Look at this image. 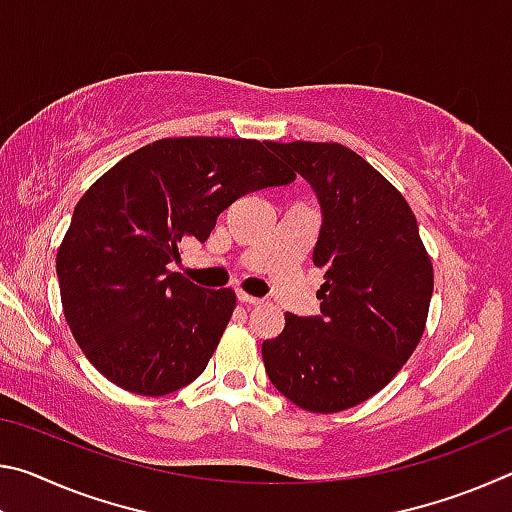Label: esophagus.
Masks as SVG:
<instances>
[{"instance_id":"esophagus-1","label":"esophagus","mask_w":512,"mask_h":512,"mask_svg":"<svg viewBox=\"0 0 512 512\" xmlns=\"http://www.w3.org/2000/svg\"><path fill=\"white\" fill-rule=\"evenodd\" d=\"M237 298L244 302V305H262V298H255V296H250V293H244V291H237Z\"/></svg>"}]
</instances>
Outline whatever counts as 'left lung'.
Here are the masks:
<instances>
[{
    "mask_svg": "<svg viewBox=\"0 0 512 512\" xmlns=\"http://www.w3.org/2000/svg\"><path fill=\"white\" fill-rule=\"evenodd\" d=\"M320 203L314 264L325 271L320 316L287 314L262 343L271 384L305 411L336 413L366 402L422 339L433 266L404 196L336 142H271Z\"/></svg>",
    "mask_w": 512,
    "mask_h": 512,
    "instance_id": "obj_1",
    "label": "left lung"
}]
</instances>
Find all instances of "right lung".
I'll list each match as a JSON object with an SVG mask.
<instances>
[{
	"mask_svg": "<svg viewBox=\"0 0 512 512\" xmlns=\"http://www.w3.org/2000/svg\"><path fill=\"white\" fill-rule=\"evenodd\" d=\"M271 142L171 137L126 155L74 207L56 273L67 325L85 357L124 391L160 397L205 370L235 291L171 271L183 241L210 237L223 210L296 173Z\"/></svg>",
	"mask_w": 512,
	"mask_h": 512,
	"instance_id": "1",
	"label": "right lung"
}]
</instances>
